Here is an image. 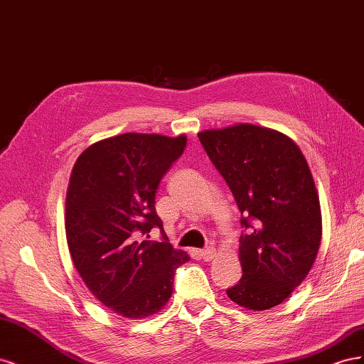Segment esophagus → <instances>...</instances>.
Segmentation results:
<instances>
[{"label": "esophagus", "instance_id": "obj_1", "mask_svg": "<svg viewBox=\"0 0 364 364\" xmlns=\"http://www.w3.org/2000/svg\"><path fill=\"white\" fill-rule=\"evenodd\" d=\"M215 249L214 247H206L203 250H200V257L205 259V261H213L214 257H215Z\"/></svg>", "mask_w": 364, "mask_h": 364}]
</instances>
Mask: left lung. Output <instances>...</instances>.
<instances>
[{
	"instance_id": "left-lung-1",
	"label": "left lung",
	"mask_w": 364,
	"mask_h": 364,
	"mask_svg": "<svg viewBox=\"0 0 364 364\" xmlns=\"http://www.w3.org/2000/svg\"><path fill=\"white\" fill-rule=\"evenodd\" d=\"M232 191L249 234L240 237L243 277L228 297L253 311L284 302L310 273L322 240L313 174L296 142L250 123L199 132Z\"/></svg>"
}]
</instances>
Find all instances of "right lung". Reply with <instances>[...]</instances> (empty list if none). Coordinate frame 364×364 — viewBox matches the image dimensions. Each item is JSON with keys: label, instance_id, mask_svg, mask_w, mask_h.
<instances>
[{"label": "right lung", "instance_id": "right-lung-1", "mask_svg": "<svg viewBox=\"0 0 364 364\" xmlns=\"http://www.w3.org/2000/svg\"><path fill=\"white\" fill-rule=\"evenodd\" d=\"M186 136L121 134L77 158L65 202V232L74 266L90 291L118 316L159 313L173 293L174 270L190 259L165 241L142 239L162 222L158 186Z\"/></svg>", "mask_w": 364, "mask_h": 364}]
</instances>
